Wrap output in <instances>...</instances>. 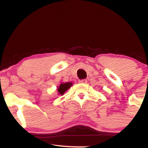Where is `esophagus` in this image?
<instances>
[{
  "mask_svg": "<svg viewBox=\"0 0 148 148\" xmlns=\"http://www.w3.org/2000/svg\"><path fill=\"white\" fill-rule=\"evenodd\" d=\"M79 83H80V84H86V83H87V80H86V79L80 80V81H79Z\"/></svg>",
  "mask_w": 148,
  "mask_h": 148,
  "instance_id": "obj_1",
  "label": "esophagus"
}]
</instances>
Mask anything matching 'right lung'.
<instances>
[{"label":"right lung","mask_w":148,"mask_h":148,"mask_svg":"<svg viewBox=\"0 0 148 148\" xmlns=\"http://www.w3.org/2000/svg\"><path fill=\"white\" fill-rule=\"evenodd\" d=\"M73 85L72 82H66L61 83L57 87V92L58 95H63L64 93L69 88Z\"/></svg>","instance_id":"obj_1"}]
</instances>
